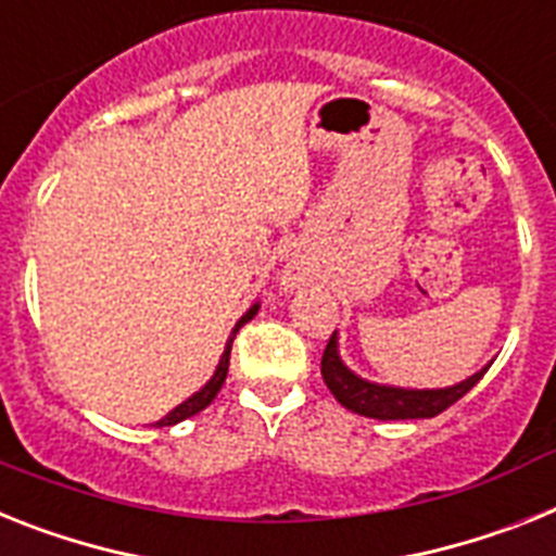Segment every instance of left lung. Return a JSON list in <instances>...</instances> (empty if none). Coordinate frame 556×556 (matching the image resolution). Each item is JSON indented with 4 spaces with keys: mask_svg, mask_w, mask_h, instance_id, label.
Masks as SVG:
<instances>
[{
    "mask_svg": "<svg viewBox=\"0 0 556 556\" xmlns=\"http://www.w3.org/2000/svg\"><path fill=\"white\" fill-rule=\"evenodd\" d=\"M489 370H478L460 384L441 387V390H404V387L376 384L350 370L339 358V342L336 333L330 336L325 356H321V379L333 393V399L348 407L350 413L365 415V418H379V421H407V418H435L438 413H444L455 401L464 399Z\"/></svg>",
    "mask_w": 556,
    "mask_h": 556,
    "instance_id": "left-lung-1",
    "label": "left lung"
}]
</instances>
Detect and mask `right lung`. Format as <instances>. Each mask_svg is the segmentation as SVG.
<instances>
[{"label":"right lung","instance_id":"1","mask_svg":"<svg viewBox=\"0 0 556 556\" xmlns=\"http://www.w3.org/2000/svg\"><path fill=\"white\" fill-rule=\"evenodd\" d=\"M256 311H260V305H251L249 311H245V314L240 316V321H237V325H235V330H231V336H228L226 350H223V356H220V365H217V370H214V376H212V379H208L206 384L200 387L198 393L191 395V399H186L184 404H177V407L172 409L169 415H163L161 421H157V427H172V424H180V421H186V418H191V415H198L200 409H206L208 404H212V401H214V395L220 393L223 381H226V376H228V358H231V342H235L237 330H240L242 325H245V321H251V319H254V314H256Z\"/></svg>","mask_w":556,"mask_h":556}]
</instances>
